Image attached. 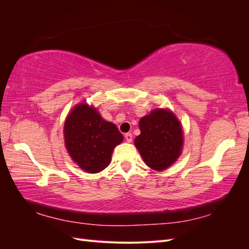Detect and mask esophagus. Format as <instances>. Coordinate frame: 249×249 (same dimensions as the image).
I'll list each match as a JSON object with an SVG mask.
<instances>
[{
	"instance_id": "esophagus-1",
	"label": "esophagus",
	"mask_w": 249,
	"mask_h": 249,
	"mask_svg": "<svg viewBox=\"0 0 249 249\" xmlns=\"http://www.w3.org/2000/svg\"><path fill=\"white\" fill-rule=\"evenodd\" d=\"M124 138H125V140H126L127 142H131V141L133 140V135H132L131 133H126V134L124 135Z\"/></svg>"
}]
</instances>
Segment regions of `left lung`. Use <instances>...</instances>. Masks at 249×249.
<instances>
[{
    "instance_id": "1",
    "label": "left lung",
    "mask_w": 249,
    "mask_h": 249,
    "mask_svg": "<svg viewBox=\"0 0 249 249\" xmlns=\"http://www.w3.org/2000/svg\"><path fill=\"white\" fill-rule=\"evenodd\" d=\"M139 129L135 145L148 167L158 171L167 169L182 154V124L170 110H153L140 119Z\"/></svg>"
}]
</instances>
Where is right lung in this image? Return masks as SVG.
<instances>
[{
    "label": "right lung",
    "mask_w": 249,
    "mask_h": 249,
    "mask_svg": "<svg viewBox=\"0 0 249 249\" xmlns=\"http://www.w3.org/2000/svg\"><path fill=\"white\" fill-rule=\"evenodd\" d=\"M124 140L117 126L103 119L86 103L77 105L66 117L64 141L74 163L88 173H97L110 164L113 149Z\"/></svg>",
    "instance_id": "right-lung-1"
}]
</instances>
